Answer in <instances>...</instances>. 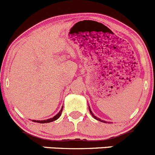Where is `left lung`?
<instances>
[{
  "label": "left lung",
  "instance_id": "8db88e82",
  "mask_svg": "<svg viewBox=\"0 0 155 155\" xmlns=\"http://www.w3.org/2000/svg\"><path fill=\"white\" fill-rule=\"evenodd\" d=\"M89 112H90V113L91 114H92V116H93L94 118H95V119H97V120H98V121H100V122H104V123H109V122H106V121H104V120H101V119H99V118H97L96 116H94V114L93 113H92V110H91V109H90V107H89Z\"/></svg>",
  "mask_w": 155,
  "mask_h": 155
}]
</instances>
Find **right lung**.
<instances>
[{
	"mask_svg": "<svg viewBox=\"0 0 155 155\" xmlns=\"http://www.w3.org/2000/svg\"><path fill=\"white\" fill-rule=\"evenodd\" d=\"M63 107H62V108H61V110H60V112L57 113L56 116H54L53 118H51V119H46V120H41V121H39V120H32V121H33V122H38V123H48V122H53V121L57 120V119H58V118H60V116H61L62 111H63Z\"/></svg>",
	"mask_w": 155,
	"mask_h": 155,
	"instance_id": "add662e5",
	"label": "right lung"
}]
</instances>
